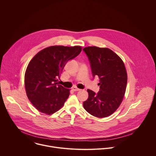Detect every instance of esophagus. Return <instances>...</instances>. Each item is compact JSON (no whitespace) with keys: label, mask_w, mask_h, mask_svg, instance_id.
<instances>
[{"label":"esophagus","mask_w":156,"mask_h":156,"mask_svg":"<svg viewBox=\"0 0 156 156\" xmlns=\"http://www.w3.org/2000/svg\"><path fill=\"white\" fill-rule=\"evenodd\" d=\"M72 89H73V90L75 91H80V90H81L80 89H79V88L76 87H73Z\"/></svg>","instance_id":"1"}]
</instances>
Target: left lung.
I'll return each mask as SVG.
<instances>
[{"mask_svg": "<svg viewBox=\"0 0 156 156\" xmlns=\"http://www.w3.org/2000/svg\"><path fill=\"white\" fill-rule=\"evenodd\" d=\"M83 51L91 63L93 75L98 76L99 91L87 90L88 98L83 102L87 112L98 118L112 115L120 105L126 88L127 73L122 58L111 49L96 46Z\"/></svg>", "mask_w": 156, "mask_h": 156, "instance_id": "left-lung-1", "label": "left lung"}]
</instances>
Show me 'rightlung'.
I'll list each match as a JSON object with an SVG mask.
<instances>
[{
	"mask_svg": "<svg viewBox=\"0 0 156 156\" xmlns=\"http://www.w3.org/2000/svg\"><path fill=\"white\" fill-rule=\"evenodd\" d=\"M82 48L53 46L39 51L31 60L25 74L28 99L39 112L51 115L64 105L70 90L57 82L65 64L81 52Z\"/></svg>",
	"mask_w": 156,
	"mask_h": 156,
	"instance_id": "1",
	"label": "right lung"
}]
</instances>
